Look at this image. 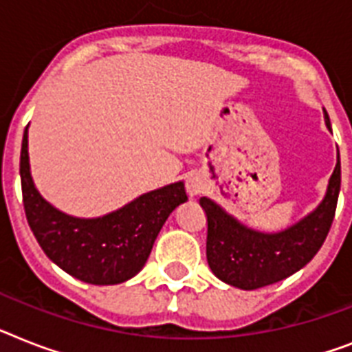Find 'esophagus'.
Listing matches in <instances>:
<instances>
[{
    "instance_id": "esophagus-1",
    "label": "esophagus",
    "mask_w": 352,
    "mask_h": 352,
    "mask_svg": "<svg viewBox=\"0 0 352 352\" xmlns=\"http://www.w3.org/2000/svg\"><path fill=\"white\" fill-rule=\"evenodd\" d=\"M204 190L206 182L199 173H191V175L186 179V191H188V195H190L191 199H195V197H199L201 193H204Z\"/></svg>"
}]
</instances>
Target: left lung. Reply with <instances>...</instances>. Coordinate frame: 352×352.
I'll return each instance as SVG.
<instances>
[{
  "instance_id": "1",
  "label": "left lung",
  "mask_w": 352,
  "mask_h": 352,
  "mask_svg": "<svg viewBox=\"0 0 352 352\" xmlns=\"http://www.w3.org/2000/svg\"><path fill=\"white\" fill-rule=\"evenodd\" d=\"M324 119L331 131L327 111ZM340 175V153H336V166L318 206L295 224L271 233L253 230L210 197H202L201 206L208 217L206 256L213 275L228 285L253 291L287 278L309 264L333 224Z\"/></svg>"
}]
</instances>
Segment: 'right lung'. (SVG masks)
<instances>
[{
    "label": "right lung",
    "mask_w": 352,
    "mask_h": 352,
    "mask_svg": "<svg viewBox=\"0 0 352 352\" xmlns=\"http://www.w3.org/2000/svg\"><path fill=\"white\" fill-rule=\"evenodd\" d=\"M23 204L30 230L45 255L74 278L116 285L144 267L159 231L177 206L188 201L184 182L146 191L101 217H74L45 199L34 184L28 126L21 144Z\"/></svg>",
    "instance_id": "add662e5"
}]
</instances>
